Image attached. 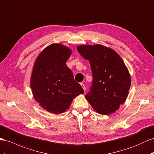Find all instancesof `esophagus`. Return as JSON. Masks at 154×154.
<instances>
[{
  "label": "esophagus",
  "instance_id": "1",
  "mask_svg": "<svg viewBox=\"0 0 154 154\" xmlns=\"http://www.w3.org/2000/svg\"><path fill=\"white\" fill-rule=\"evenodd\" d=\"M80 85L82 86V87L83 88V89H84V91H85V85H84V84H82V83H81V84H80Z\"/></svg>",
  "mask_w": 154,
  "mask_h": 154
}]
</instances>
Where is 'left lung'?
Segmentation results:
<instances>
[{"mask_svg": "<svg viewBox=\"0 0 154 154\" xmlns=\"http://www.w3.org/2000/svg\"><path fill=\"white\" fill-rule=\"evenodd\" d=\"M77 50L89 61L93 75L85 98L98 113H114L125 102L131 85L130 73L124 61L113 50L101 45H81Z\"/></svg>", "mask_w": 154, "mask_h": 154, "instance_id": "left-lung-1", "label": "left lung"}]
</instances>
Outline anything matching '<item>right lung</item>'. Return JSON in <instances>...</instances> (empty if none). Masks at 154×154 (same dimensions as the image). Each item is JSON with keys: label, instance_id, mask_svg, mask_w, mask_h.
<instances>
[{"label": "right lung", "instance_id": "right-lung-1", "mask_svg": "<svg viewBox=\"0 0 154 154\" xmlns=\"http://www.w3.org/2000/svg\"><path fill=\"white\" fill-rule=\"evenodd\" d=\"M71 52L63 45L52 44L41 52L35 62L30 82L32 93L39 105L51 113H63L73 98L84 93L66 65Z\"/></svg>", "mask_w": 154, "mask_h": 154}]
</instances>
